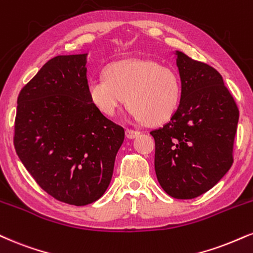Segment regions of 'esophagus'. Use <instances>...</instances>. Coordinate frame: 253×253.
<instances>
[{
    "instance_id": "1",
    "label": "esophagus",
    "mask_w": 253,
    "mask_h": 253,
    "mask_svg": "<svg viewBox=\"0 0 253 253\" xmlns=\"http://www.w3.org/2000/svg\"><path fill=\"white\" fill-rule=\"evenodd\" d=\"M125 133H126V136L128 139H134L135 136H138L140 134L139 130H134V129H130V128H126Z\"/></svg>"
}]
</instances>
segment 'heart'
Instances as JSON below:
<instances>
[{
  "mask_svg": "<svg viewBox=\"0 0 253 253\" xmlns=\"http://www.w3.org/2000/svg\"><path fill=\"white\" fill-rule=\"evenodd\" d=\"M90 102L112 117L128 102L133 117L151 126L171 120L181 100L180 78L172 68L152 60H121L109 65L105 79L88 82Z\"/></svg>",
  "mask_w": 253,
  "mask_h": 253,
  "instance_id": "heart-1",
  "label": "heart"
}]
</instances>
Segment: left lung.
<instances>
[{"instance_id": "left-lung-1", "label": "left lung", "mask_w": 253, "mask_h": 253, "mask_svg": "<svg viewBox=\"0 0 253 253\" xmlns=\"http://www.w3.org/2000/svg\"><path fill=\"white\" fill-rule=\"evenodd\" d=\"M181 100L159 129L154 167L160 186L176 199L208 192L233 164L239 109L217 69L176 51Z\"/></svg>"}]
</instances>
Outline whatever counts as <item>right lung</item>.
Instances as JSON below:
<instances>
[{
	"mask_svg": "<svg viewBox=\"0 0 253 253\" xmlns=\"http://www.w3.org/2000/svg\"><path fill=\"white\" fill-rule=\"evenodd\" d=\"M86 54L48 61L17 97L14 146L38 185L69 205L107 190L125 130L90 102Z\"/></svg>",
	"mask_w": 253,
	"mask_h": 253,
	"instance_id": "add662e5",
	"label": "right lung"
}]
</instances>
